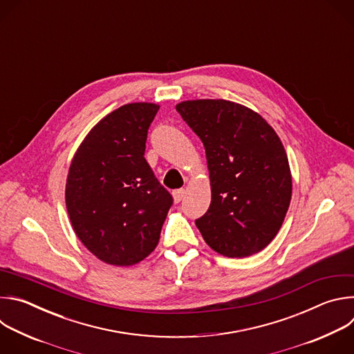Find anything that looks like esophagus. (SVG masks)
Segmentation results:
<instances>
[{"label": "esophagus", "instance_id": "1", "mask_svg": "<svg viewBox=\"0 0 354 354\" xmlns=\"http://www.w3.org/2000/svg\"><path fill=\"white\" fill-rule=\"evenodd\" d=\"M172 196H174V201H175V203H179V201H180V200L183 198V196H185V189H178V190H174Z\"/></svg>", "mask_w": 354, "mask_h": 354}]
</instances>
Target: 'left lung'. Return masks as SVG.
I'll use <instances>...</instances> for the list:
<instances>
[{"label":"left lung","mask_w":354,"mask_h":354,"mask_svg":"<svg viewBox=\"0 0 354 354\" xmlns=\"http://www.w3.org/2000/svg\"><path fill=\"white\" fill-rule=\"evenodd\" d=\"M176 111L206 149L212 203L196 220L198 231L220 255L258 254L277 235L291 200L279 136L259 113L225 99L183 100Z\"/></svg>","instance_id":"8db88e82"}]
</instances>
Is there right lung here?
Returning a JSON list of instances; mask_svg holds the SVG:
<instances>
[{
	"instance_id": "1",
	"label": "right lung",
	"mask_w": 354,
	"mask_h": 354,
	"mask_svg": "<svg viewBox=\"0 0 354 354\" xmlns=\"http://www.w3.org/2000/svg\"><path fill=\"white\" fill-rule=\"evenodd\" d=\"M160 105L136 102L99 120L85 136L66 183L74 232L99 261L131 266L156 249L172 206L144 158L147 133Z\"/></svg>"
}]
</instances>
